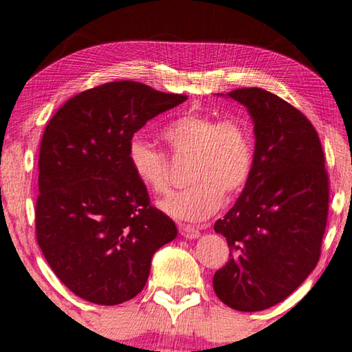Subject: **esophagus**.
I'll use <instances>...</instances> for the list:
<instances>
[{"instance_id": "1", "label": "esophagus", "mask_w": 352, "mask_h": 352, "mask_svg": "<svg viewBox=\"0 0 352 352\" xmlns=\"http://www.w3.org/2000/svg\"><path fill=\"white\" fill-rule=\"evenodd\" d=\"M178 229H180V234L183 235L184 239L192 240V239L200 237V231H198V229H195L194 226H190V225H182V223H180V226H178Z\"/></svg>"}]
</instances>
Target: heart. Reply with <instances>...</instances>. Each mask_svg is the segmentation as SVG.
I'll return each instance as SVG.
<instances>
[{
	"label": "heart",
	"mask_w": 352,
	"mask_h": 352,
	"mask_svg": "<svg viewBox=\"0 0 352 352\" xmlns=\"http://www.w3.org/2000/svg\"><path fill=\"white\" fill-rule=\"evenodd\" d=\"M174 157H190L188 188L160 201L166 214L180 220L201 221L220 208L223 195L232 197L246 186L254 169V135L245 120L219 118L203 111H186L162 129ZM127 160L137 180L154 194L169 188V162L163 151L133 137Z\"/></svg>",
	"instance_id": "heart-1"
}]
</instances>
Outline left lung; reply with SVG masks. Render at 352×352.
I'll return each instance as SVG.
<instances>
[{
    "label": "left lung",
    "instance_id": "8db88e82",
    "mask_svg": "<svg viewBox=\"0 0 352 352\" xmlns=\"http://www.w3.org/2000/svg\"><path fill=\"white\" fill-rule=\"evenodd\" d=\"M226 97L254 121L251 178L214 229L231 249L214 274V291L229 308H271L302 285L320 258L328 220L329 178L318 133L296 107L260 87Z\"/></svg>",
    "mask_w": 352,
    "mask_h": 352
}]
</instances>
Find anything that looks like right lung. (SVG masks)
<instances>
[{"instance_id":"obj_1","label":"right lung","mask_w":352,"mask_h":352,"mask_svg":"<svg viewBox=\"0 0 352 352\" xmlns=\"http://www.w3.org/2000/svg\"><path fill=\"white\" fill-rule=\"evenodd\" d=\"M137 81L75 95L44 129L35 231L44 258L75 296L118 305L148 282L157 249L177 226L152 206L127 160L133 133L186 101Z\"/></svg>"}]
</instances>
